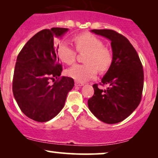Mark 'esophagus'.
I'll list each match as a JSON object with an SVG mask.
<instances>
[{
	"label": "esophagus",
	"mask_w": 158,
	"mask_h": 158,
	"mask_svg": "<svg viewBox=\"0 0 158 158\" xmlns=\"http://www.w3.org/2000/svg\"><path fill=\"white\" fill-rule=\"evenodd\" d=\"M84 84L83 83H81V82H77L75 81V86H83Z\"/></svg>",
	"instance_id": "esophagus-1"
}]
</instances>
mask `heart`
Segmentation results:
<instances>
[{
  "label": "heart",
  "mask_w": 158,
  "mask_h": 158,
  "mask_svg": "<svg viewBox=\"0 0 158 158\" xmlns=\"http://www.w3.org/2000/svg\"><path fill=\"white\" fill-rule=\"evenodd\" d=\"M76 49L70 43L62 41L57 47V54L64 63H73L79 52H87L85 62L87 64H76L68 70V76L77 82H85L96 75L97 69L100 71L107 70L112 62L111 52L103 46V42L94 34L83 33L74 38Z\"/></svg>",
  "instance_id": "heart-1"
}]
</instances>
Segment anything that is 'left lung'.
Segmentation results:
<instances>
[{
  "instance_id": "obj_1",
  "label": "left lung",
  "mask_w": 158,
  "mask_h": 158,
  "mask_svg": "<svg viewBox=\"0 0 158 158\" xmlns=\"http://www.w3.org/2000/svg\"><path fill=\"white\" fill-rule=\"evenodd\" d=\"M91 32L111 41L113 57L111 66L100 85L106 90L93 88L94 94L88 99L90 111L101 122L116 124L128 117L139 106L144 85L142 62L127 39L111 29H93Z\"/></svg>"
}]
</instances>
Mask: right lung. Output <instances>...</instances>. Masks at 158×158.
I'll return each instance as SVG.
<instances>
[{"instance_id": "add662e5", "label": "right lung", "mask_w": 158, "mask_h": 158, "mask_svg": "<svg viewBox=\"0 0 158 158\" xmlns=\"http://www.w3.org/2000/svg\"><path fill=\"white\" fill-rule=\"evenodd\" d=\"M68 31L54 27L39 31L17 57L13 94L21 111L36 122H45L57 116L74 86L72 77H60L62 67L54 45L55 36L61 37Z\"/></svg>"}]
</instances>
